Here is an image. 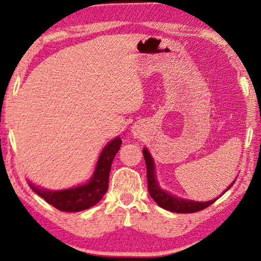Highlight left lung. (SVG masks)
Masks as SVG:
<instances>
[{
  "label": "left lung",
  "mask_w": 261,
  "mask_h": 261,
  "mask_svg": "<svg viewBox=\"0 0 261 261\" xmlns=\"http://www.w3.org/2000/svg\"><path fill=\"white\" fill-rule=\"evenodd\" d=\"M144 159L145 162H146V168H147V183H148V192L153 198V200L156 202V204L165 208L167 211L175 212V213H194V212H199L201 210H205L206 207L213 204V202L218 199H213L210 201H193V200H187L182 199V198H177L173 196V194L166 192L165 190H162L159 185L156 177H155V167H154V161L151 154L147 151V148L143 149ZM235 180L231 183L230 187H228L224 192H227L229 189H230ZM223 192V193H224ZM222 193V194H223ZM221 194V196H222Z\"/></svg>",
  "instance_id": "obj_1"
}]
</instances>
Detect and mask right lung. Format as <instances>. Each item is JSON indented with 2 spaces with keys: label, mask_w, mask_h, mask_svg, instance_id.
Instances as JSON below:
<instances>
[{
  "label": "right lung",
  "mask_w": 261,
  "mask_h": 261,
  "mask_svg": "<svg viewBox=\"0 0 261 261\" xmlns=\"http://www.w3.org/2000/svg\"><path fill=\"white\" fill-rule=\"evenodd\" d=\"M121 144L120 137L109 141L100 154L93 176L86 184L60 191L39 189L32 183H30V187L48 204L62 212H81L90 208L98 204L103 194L107 192L110 167L116 153L120 151Z\"/></svg>",
  "instance_id": "add662e5"
}]
</instances>
